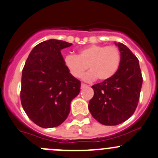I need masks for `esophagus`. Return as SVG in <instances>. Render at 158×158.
I'll list each match as a JSON object with an SVG mask.
<instances>
[{
	"mask_svg": "<svg viewBox=\"0 0 158 158\" xmlns=\"http://www.w3.org/2000/svg\"><path fill=\"white\" fill-rule=\"evenodd\" d=\"M87 86H89V85H86V84H84V83L81 84V89H83V88H85V87H87Z\"/></svg>",
	"mask_w": 158,
	"mask_h": 158,
	"instance_id": "1",
	"label": "esophagus"
}]
</instances>
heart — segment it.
Returning <instances> with one entry per match:
<instances>
[{
    "instance_id": "b5f03b06",
    "label": "heart",
    "mask_w": 158,
    "mask_h": 158,
    "mask_svg": "<svg viewBox=\"0 0 158 158\" xmlns=\"http://www.w3.org/2000/svg\"><path fill=\"white\" fill-rule=\"evenodd\" d=\"M120 59V52L115 45H89L79 50L76 56H65L64 63L76 78L81 77L88 68L89 72L83 79L91 82L96 78L104 81L113 77L119 69Z\"/></svg>"
}]
</instances>
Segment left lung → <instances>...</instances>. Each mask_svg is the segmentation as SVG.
I'll use <instances>...</instances> for the list:
<instances>
[{"label": "left lung", "instance_id": "obj_1", "mask_svg": "<svg viewBox=\"0 0 158 158\" xmlns=\"http://www.w3.org/2000/svg\"><path fill=\"white\" fill-rule=\"evenodd\" d=\"M115 45L121 56L119 69L113 77L92 86L94 96L88 106L93 118L106 126L120 124L132 116L143 83L137 58L123 43Z\"/></svg>", "mask_w": 158, "mask_h": 158}]
</instances>
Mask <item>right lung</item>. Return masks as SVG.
Masks as SVG:
<instances>
[{
  "label": "right lung",
  "instance_id": "1",
  "mask_svg": "<svg viewBox=\"0 0 158 158\" xmlns=\"http://www.w3.org/2000/svg\"><path fill=\"white\" fill-rule=\"evenodd\" d=\"M72 43L49 39L33 48L21 76V102L31 120L43 128L62 124L81 82L69 73L61 50Z\"/></svg>",
  "mask_w": 158,
  "mask_h": 158
}]
</instances>
